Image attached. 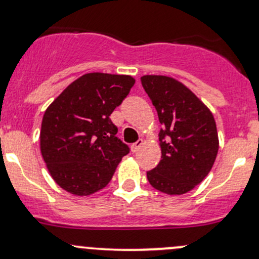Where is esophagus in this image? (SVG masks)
Returning <instances> with one entry per match:
<instances>
[{
  "instance_id": "1",
  "label": "esophagus",
  "mask_w": 259,
  "mask_h": 259,
  "mask_svg": "<svg viewBox=\"0 0 259 259\" xmlns=\"http://www.w3.org/2000/svg\"><path fill=\"white\" fill-rule=\"evenodd\" d=\"M141 145H143V140H141V139H140V140L136 141L135 144H133V145H132V147H130V149H132V151H133V152H136V151H138L139 149H140Z\"/></svg>"
}]
</instances>
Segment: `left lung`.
Segmentation results:
<instances>
[{"mask_svg":"<svg viewBox=\"0 0 259 259\" xmlns=\"http://www.w3.org/2000/svg\"><path fill=\"white\" fill-rule=\"evenodd\" d=\"M157 110L161 161L147 172L155 189L169 195L188 193L208 176L217 158L219 138L212 113L188 87L161 75L141 77Z\"/></svg>","mask_w":259,"mask_h":259,"instance_id":"8db88e82","label":"left lung"}]
</instances>
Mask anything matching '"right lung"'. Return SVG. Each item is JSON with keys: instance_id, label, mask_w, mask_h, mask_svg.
I'll return each mask as SVG.
<instances>
[{"instance_id": "obj_1", "label": "right lung", "mask_w": 259, "mask_h": 259, "mask_svg": "<svg viewBox=\"0 0 259 259\" xmlns=\"http://www.w3.org/2000/svg\"><path fill=\"white\" fill-rule=\"evenodd\" d=\"M127 75L91 72L73 81L45 110L40 151L53 180L78 197L103 189L129 153L110 114L129 95Z\"/></svg>"}]
</instances>
